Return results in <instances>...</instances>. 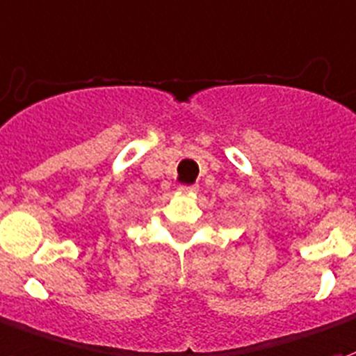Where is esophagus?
<instances>
[{"mask_svg":"<svg viewBox=\"0 0 356 356\" xmlns=\"http://www.w3.org/2000/svg\"><path fill=\"white\" fill-rule=\"evenodd\" d=\"M197 191V186H180V193L181 195H191Z\"/></svg>","mask_w":356,"mask_h":356,"instance_id":"34e87169","label":"esophagus"}]
</instances>
